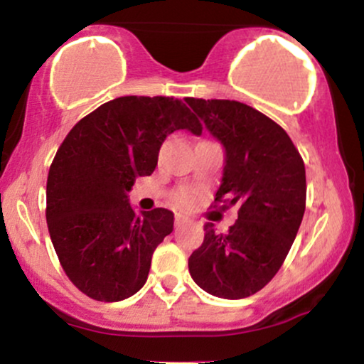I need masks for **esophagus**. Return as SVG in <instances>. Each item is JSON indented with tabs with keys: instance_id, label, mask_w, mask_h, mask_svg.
Returning <instances> with one entry per match:
<instances>
[{
	"instance_id": "34e87169",
	"label": "esophagus",
	"mask_w": 364,
	"mask_h": 364,
	"mask_svg": "<svg viewBox=\"0 0 364 364\" xmlns=\"http://www.w3.org/2000/svg\"><path fill=\"white\" fill-rule=\"evenodd\" d=\"M190 223V217H186L185 214H176V225H183Z\"/></svg>"
}]
</instances>
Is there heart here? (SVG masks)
<instances>
[{
	"label": "heart",
	"instance_id": "heart-1",
	"mask_svg": "<svg viewBox=\"0 0 364 364\" xmlns=\"http://www.w3.org/2000/svg\"><path fill=\"white\" fill-rule=\"evenodd\" d=\"M190 193H188V191H181V193H179V200H181V202H190Z\"/></svg>",
	"mask_w": 364,
	"mask_h": 364
}]
</instances>
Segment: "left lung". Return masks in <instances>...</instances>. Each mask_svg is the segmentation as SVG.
Instances as JSON below:
<instances>
[{"label":"left lung","instance_id":"1","mask_svg":"<svg viewBox=\"0 0 364 364\" xmlns=\"http://www.w3.org/2000/svg\"><path fill=\"white\" fill-rule=\"evenodd\" d=\"M186 102L224 149L215 202L241 205L225 235L203 225L205 237L188 269L208 294L248 298L272 281L298 235L306 203L303 159L277 123L243 102Z\"/></svg>","mask_w":364,"mask_h":364}]
</instances>
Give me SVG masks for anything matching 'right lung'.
Masks as SVG:
<instances>
[{
	"instance_id": "obj_1",
	"label": "right lung",
	"mask_w": 364,
	"mask_h": 364,
	"mask_svg": "<svg viewBox=\"0 0 364 364\" xmlns=\"http://www.w3.org/2000/svg\"><path fill=\"white\" fill-rule=\"evenodd\" d=\"M176 129L202 135L179 99L127 95L78 121L58 149L46 219L63 270L92 299L123 301L147 282L152 253L173 232L168 208L136 212L128 191L150 176Z\"/></svg>"
}]
</instances>
